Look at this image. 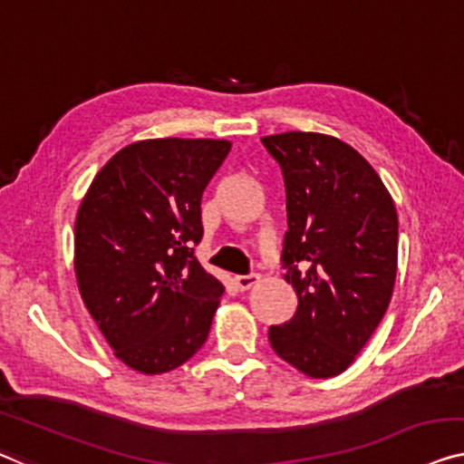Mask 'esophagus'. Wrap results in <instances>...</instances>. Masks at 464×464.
<instances>
[{
	"label": "esophagus",
	"instance_id": "1",
	"mask_svg": "<svg viewBox=\"0 0 464 464\" xmlns=\"http://www.w3.org/2000/svg\"><path fill=\"white\" fill-rule=\"evenodd\" d=\"M260 276L256 273H250V275H237L235 276V285H237V289H241V292H246V289L254 287L256 283H258Z\"/></svg>",
	"mask_w": 464,
	"mask_h": 464
}]
</instances>
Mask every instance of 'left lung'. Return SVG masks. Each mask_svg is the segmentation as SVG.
<instances>
[{
	"instance_id": "8db88e82",
	"label": "left lung",
	"mask_w": 464,
	"mask_h": 464,
	"mask_svg": "<svg viewBox=\"0 0 464 464\" xmlns=\"http://www.w3.org/2000/svg\"><path fill=\"white\" fill-rule=\"evenodd\" d=\"M281 166L287 231L281 265L295 314L271 324L283 361L324 379L354 362L390 306L398 268V214L390 191L354 148L321 133L262 137Z\"/></svg>"
}]
</instances>
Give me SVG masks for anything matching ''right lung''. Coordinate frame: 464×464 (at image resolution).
Instances as JSON below:
<instances>
[{
	"mask_svg": "<svg viewBox=\"0 0 464 464\" xmlns=\"http://www.w3.org/2000/svg\"><path fill=\"white\" fill-rule=\"evenodd\" d=\"M225 140L130 143L95 175L74 223L82 302L130 369L158 375L208 340L225 287L199 265L202 193Z\"/></svg>",
	"mask_w": 464,
	"mask_h": 464,
	"instance_id": "right-lung-1",
	"label": "right lung"
}]
</instances>
